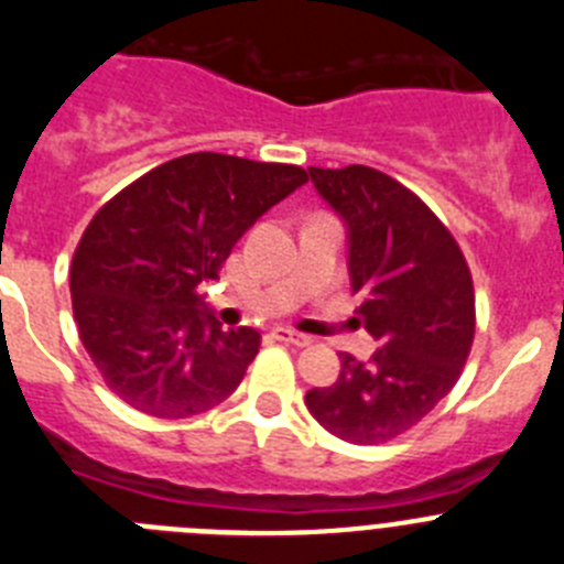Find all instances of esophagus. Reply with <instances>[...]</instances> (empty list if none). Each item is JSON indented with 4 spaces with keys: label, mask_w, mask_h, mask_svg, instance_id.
<instances>
[{
    "label": "esophagus",
    "mask_w": 564,
    "mask_h": 564,
    "mask_svg": "<svg viewBox=\"0 0 564 564\" xmlns=\"http://www.w3.org/2000/svg\"><path fill=\"white\" fill-rule=\"evenodd\" d=\"M272 337L281 339V343H286V345H297V348H303V345L312 343V337H306V334L294 332V328H283V326L275 328V332H272Z\"/></svg>",
    "instance_id": "34e87169"
}]
</instances>
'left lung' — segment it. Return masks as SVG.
Returning <instances> with one entry per match:
<instances>
[{"instance_id":"obj_1","label":"left lung","mask_w":564,"mask_h":564,"mask_svg":"<svg viewBox=\"0 0 564 564\" xmlns=\"http://www.w3.org/2000/svg\"><path fill=\"white\" fill-rule=\"evenodd\" d=\"M348 227L357 314L379 348L339 354L332 388L306 408L348 444H384L415 427L458 382L475 337V286L453 232L413 191L368 165L308 169Z\"/></svg>"}]
</instances>
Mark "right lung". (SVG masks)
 Here are the masks:
<instances>
[{
	"instance_id": "right-lung-1",
	"label": "right lung",
	"mask_w": 564,
	"mask_h": 564,
	"mask_svg": "<svg viewBox=\"0 0 564 564\" xmlns=\"http://www.w3.org/2000/svg\"><path fill=\"white\" fill-rule=\"evenodd\" d=\"M306 180L297 165L199 151L162 162L95 213L73 256L69 292L80 343L126 404L187 419L241 384L261 334L225 332L199 286Z\"/></svg>"
}]
</instances>
